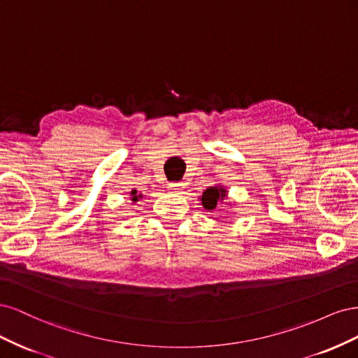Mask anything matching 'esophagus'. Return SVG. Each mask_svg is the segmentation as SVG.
<instances>
[{
  "instance_id": "1",
  "label": "esophagus",
  "mask_w": 358,
  "mask_h": 358,
  "mask_svg": "<svg viewBox=\"0 0 358 358\" xmlns=\"http://www.w3.org/2000/svg\"><path fill=\"white\" fill-rule=\"evenodd\" d=\"M169 188L171 189V191H179V189H182L183 188V183H180V182H175V183H169Z\"/></svg>"
}]
</instances>
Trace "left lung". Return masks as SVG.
Wrapping results in <instances>:
<instances>
[{"mask_svg": "<svg viewBox=\"0 0 358 358\" xmlns=\"http://www.w3.org/2000/svg\"><path fill=\"white\" fill-rule=\"evenodd\" d=\"M227 197V189L224 187H210L203 192L201 196V204L208 210H212L216 208L220 200H224Z\"/></svg>", "mask_w": 358, "mask_h": 358, "instance_id": "obj_1", "label": "left lung"}]
</instances>
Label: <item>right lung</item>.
<instances>
[{
  "label": "right lung",
  "mask_w": 358,
  "mask_h": 358,
  "mask_svg": "<svg viewBox=\"0 0 358 358\" xmlns=\"http://www.w3.org/2000/svg\"><path fill=\"white\" fill-rule=\"evenodd\" d=\"M140 197H142V196H140V194L137 196V191H136V189L131 191V200H133V201H137Z\"/></svg>",
  "instance_id": "obj_1"
}]
</instances>
